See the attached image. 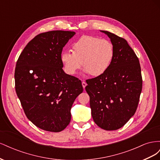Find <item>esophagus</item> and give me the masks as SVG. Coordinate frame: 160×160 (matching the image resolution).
Masks as SVG:
<instances>
[{
    "instance_id": "esophagus-1",
    "label": "esophagus",
    "mask_w": 160,
    "mask_h": 160,
    "mask_svg": "<svg viewBox=\"0 0 160 160\" xmlns=\"http://www.w3.org/2000/svg\"><path fill=\"white\" fill-rule=\"evenodd\" d=\"M86 85H87L86 82H85V81H83V82H82V86H83V89H85V88Z\"/></svg>"
}]
</instances>
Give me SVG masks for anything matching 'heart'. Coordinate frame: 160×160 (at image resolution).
<instances>
[{"instance_id": "heart-1", "label": "heart", "mask_w": 160, "mask_h": 160, "mask_svg": "<svg viewBox=\"0 0 160 160\" xmlns=\"http://www.w3.org/2000/svg\"><path fill=\"white\" fill-rule=\"evenodd\" d=\"M72 51L62 52L61 60L67 74L74 75L82 64L85 73L99 77L107 71L114 59L115 48L107 39L83 35L72 45Z\"/></svg>"}]
</instances>
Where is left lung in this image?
Masks as SVG:
<instances>
[{
	"mask_svg": "<svg viewBox=\"0 0 160 160\" xmlns=\"http://www.w3.org/2000/svg\"><path fill=\"white\" fill-rule=\"evenodd\" d=\"M110 38L115 57L102 75L87 80L95 123L108 131L123 127L135 114L142 90V76L138 57L123 38L101 31Z\"/></svg>",
	"mask_w": 160,
	"mask_h": 160,
	"instance_id": "1",
	"label": "left lung"
}]
</instances>
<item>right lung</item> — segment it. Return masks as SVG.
<instances>
[{"instance_id":"right-lung-1","label":"right lung","mask_w":160,"mask_h":160,"mask_svg":"<svg viewBox=\"0 0 160 160\" xmlns=\"http://www.w3.org/2000/svg\"><path fill=\"white\" fill-rule=\"evenodd\" d=\"M75 34L51 31L28 43L17 61L15 90L27 118L41 129L59 132L70 123V110L83 91L78 78L65 73L62 48Z\"/></svg>"}]
</instances>
